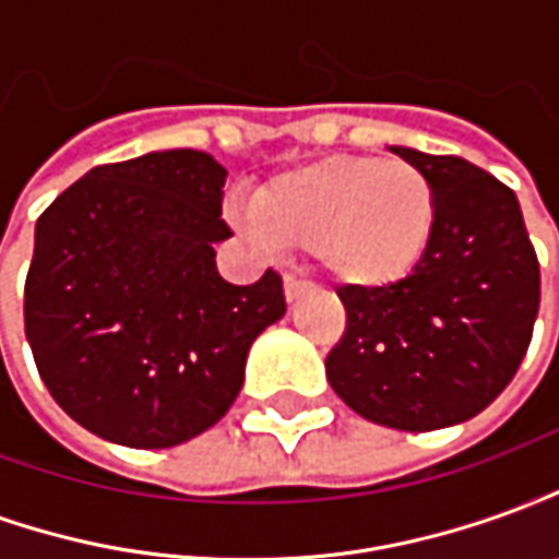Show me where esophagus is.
Listing matches in <instances>:
<instances>
[{
	"label": "esophagus",
	"instance_id": "34e87169",
	"mask_svg": "<svg viewBox=\"0 0 559 559\" xmlns=\"http://www.w3.org/2000/svg\"><path fill=\"white\" fill-rule=\"evenodd\" d=\"M314 284L311 281L299 278V275H284V296H287V302H296V299H302L305 293L311 290Z\"/></svg>",
	"mask_w": 559,
	"mask_h": 559
}]
</instances>
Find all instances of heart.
<instances>
[{
  "instance_id": "b5f03b06",
  "label": "heart",
  "mask_w": 559,
  "mask_h": 559,
  "mask_svg": "<svg viewBox=\"0 0 559 559\" xmlns=\"http://www.w3.org/2000/svg\"><path fill=\"white\" fill-rule=\"evenodd\" d=\"M251 230L272 251H314L347 287L380 290L428 254L437 194L413 160L332 155L269 179L254 197Z\"/></svg>"
}]
</instances>
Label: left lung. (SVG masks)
I'll return each mask as SVG.
<instances>
[{
	"label": "left lung",
	"mask_w": 559,
	"mask_h": 559,
	"mask_svg": "<svg viewBox=\"0 0 559 559\" xmlns=\"http://www.w3.org/2000/svg\"><path fill=\"white\" fill-rule=\"evenodd\" d=\"M437 194L431 248L392 287H338L344 335L329 350L338 399L368 421L433 431L503 392L539 314V260L515 191L457 155L395 146Z\"/></svg>",
	"instance_id": "left-lung-1"
}]
</instances>
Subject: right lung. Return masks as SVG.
Returning a JSON list of instances; mask_svg holds the SVG:
<instances>
[{"mask_svg": "<svg viewBox=\"0 0 559 559\" xmlns=\"http://www.w3.org/2000/svg\"><path fill=\"white\" fill-rule=\"evenodd\" d=\"M224 179L206 152H148L92 167L35 224L32 356L56 404L110 443L170 449L212 428L287 311L278 272L248 287L218 275Z\"/></svg>", "mask_w": 559, "mask_h": 559, "instance_id": "right-lung-1", "label": "right lung"}]
</instances>
